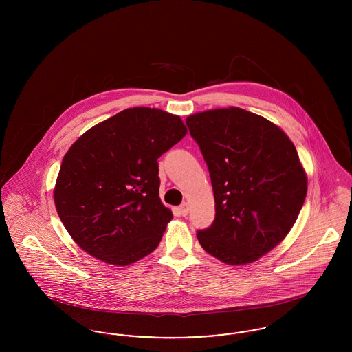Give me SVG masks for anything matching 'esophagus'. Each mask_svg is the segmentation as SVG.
Returning a JSON list of instances; mask_svg holds the SVG:
<instances>
[{"label": "esophagus", "mask_w": 352, "mask_h": 352, "mask_svg": "<svg viewBox=\"0 0 352 352\" xmlns=\"http://www.w3.org/2000/svg\"><path fill=\"white\" fill-rule=\"evenodd\" d=\"M178 210H179V214H181L182 217H186V215L188 214V204H187V203H182Z\"/></svg>", "instance_id": "esophagus-1"}]
</instances>
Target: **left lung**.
Wrapping results in <instances>:
<instances>
[{"instance_id": "left-lung-1", "label": "left lung", "mask_w": 352, "mask_h": 352, "mask_svg": "<svg viewBox=\"0 0 352 352\" xmlns=\"http://www.w3.org/2000/svg\"><path fill=\"white\" fill-rule=\"evenodd\" d=\"M210 171L215 220L203 250L230 265L258 260L294 226L307 192L296 146L273 122L241 108L186 118Z\"/></svg>"}]
</instances>
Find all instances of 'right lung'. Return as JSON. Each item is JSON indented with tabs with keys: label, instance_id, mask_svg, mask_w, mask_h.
<instances>
[{
	"label": "right lung",
	"instance_id": "obj_1",
	"mask_svg": "<svg viewBox=\"0 0 352 352\" xmlns=\"http://www.w3.org/2000/svg\"><path fill=\"white\" fill-rule=\"evenodd\" d=\"M186 133L179 116L135 107L74 142L62 161L54 201L83 251L125 267L158 247L173 214L160 199L157 160Z\"/></svg>",
	"mask_w": 352,
	"mask_h": 352
}]
</instances>
